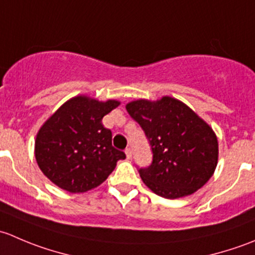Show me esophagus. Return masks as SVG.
<instances>
[{"mask_svg":"<svg viewBox=\"0 0 255 255\" xmlns=\"http://www.w3.org/2000/svg\"><path fill=\"white\" fill-rule=\"evenodd\" d=\"M126 156H127V159H130L132 158V150H130V148H127L126 149Z\"/></svg>","mask_w":255,"mask_h":255,"instance_id":"34e87169","label":"esophagus"}]
</instances>
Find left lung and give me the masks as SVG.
<instances>
[{
    "label": "left lung",
    "mask_w": 255,
    "mask_h": 255,
    "mask_svg": "<svg viewBox=\"0 0 255 255\" xmlns=\"http://www.w3.org/2000/svg\"><path fill=\"white\" fill-rule=\"evenodd\" d=\"M153 150L150 166L139 169L143 182L165 199L189 196L211 179L218 163V140L208 123L180 100H135L126 105Z\"/></svg>",
    "instance_id": "left-lung-1"
}]
</instances>
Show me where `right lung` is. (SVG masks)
Listing matches in <instances>:
<instances>
[{"label": "right lung", "mask_w": 255, "mask_h": 255, "mask_svg": "<svg viewBox=\"0 0 255 255\" xmlns=\"http://www.w3.org/2000/svg\"><path fill=\"white\" fill-rule=\"evenodd\" d=\"M79 95L61 105L35 137L34 155L42 173L65 191L79 194L101 185L126 154L112 146L102 118L120 106Z\"/></svg>", "instance_id": "obj_1"}]
</instances>
